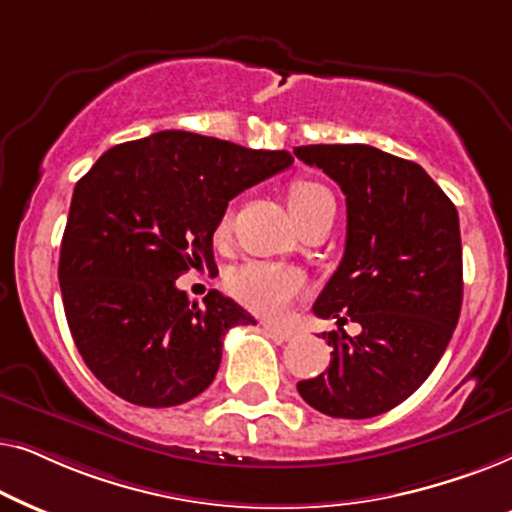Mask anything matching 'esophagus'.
<instances>
[{
    "label": "esophagus",
    "instance_id": "obj_1",
    "mask_svg": "<svg viewBox=\"0 0 512 512\" xmlns=\"http://www.w3.org/2000/svg\"><path fill=\"white\" fill-rule=\"evenodd\" d=\"M263 328L279 342L296 338V331H293V328H289V326H279V324H270V321H263Z\"/></svg>",
    "mask_w": 512,
    "mask_h": 512
}]
</instances>
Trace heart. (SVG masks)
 Listing matches in <instances>:
<instances>
[{
    "label": "heart",
    "instance_id": "obj_1",
    "mask_svg": "<svg viewBox=\"0 0 512 512\" xmlns=\"http://www.w3.org/2000/svg\"><path fill=\"white\" fill-rule=\"evenodd\" d=\"M328 198H331V193L317 181H293L289 188V207L293 219H300V216L312 212L314 207ZM230 223H233V214L226 209L219 223H216V237H226L230 233ZM228 291L249 310L258 314H279L289 305V300L305 291V275L296 268H289V265L249 263L228 277Z\"/></svg>",
    "mask_w": 512,
    "mask_h": 512
}]
</instances>
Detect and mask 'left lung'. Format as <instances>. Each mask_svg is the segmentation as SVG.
Wrapping results in <instances>:
<instances>
[{
  "label": "left lung",
  "mask_w": 512,
  "mask_h": 512,
  "mask_svg": "<svg viewBox=\"0 0 512 512\" xmlns=\"http://www.w3.org/2000/svg\"><path fill=\"white\" fill-rule=\"evenodd\" d=\"M293 153L347 198L345 256L312 310L361 326L356 338L324 333L331 366L298 394L328 417H377L415 394L450 345L464 296L457 207L417 163L375 146Z\"/></svg>",
  "instance_id": "obj_1"
}]
</instances>
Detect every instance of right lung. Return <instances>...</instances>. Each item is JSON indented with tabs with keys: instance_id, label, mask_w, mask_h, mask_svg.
Wrapping results in <instances>:
<instances>
[{
	"instance_id": "1",
	"label": "right lung",
	"mask_w": 512,
	"mask_h": 512,
	"mask_svg": "<svg viewBox=\"0 0 512 512\" xmlns=\"http://www.w3.org/2000/svg\"><path fill=\"white\" fill-rule=\"evenodd\" d=\"M291 163L289 151L163 130L114 146L79 179L58 279L76 349L111 394L172 408L212 384L223 335L256 321L219 291L191 303L174 282L212 270L228 202Z\"/></svg>"
}]
</instances>
